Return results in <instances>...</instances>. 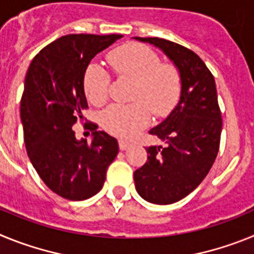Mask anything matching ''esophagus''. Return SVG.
Returning a JSON list of instances; mask_svg holds the SVG:
<instances>
[{
    "mask_svg": "<svg viewBox=\"0 0 254 254\" xmlns=\"http://www.w3.org/2000/svg\"><path fill=\"white\" fill-rule=\"evenodd\" d=\"M118 145H120L121 150H126V149H128V147L131 146V142H128L127 140H122V138H121V140L118 141Z\"/></svg>",
    "mask_w": 254,
    "mask_h": 254,
    "instance_id": "obj_1",
    "label": "esophagus"
}]
</instances>
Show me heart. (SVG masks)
<instances>
[{
    "label": "heart",
    "instance_id": "heart-1",
    "mask_svg": "<svg viewBox=\"0 0 254 254\" xmlns=\"http://www.w3.org/2000/svg\"><path fill=\"white\" fill-rule=\"evenodd\" d=\"M108 62L118 77L134 81L131 104H113L105 109L102 125L108 132L132 137L145 128L154 116L165 117L176 108L182 94V76L177 66L163 64L150 48L131 43L118 47L108 56ZM111 76L100 64L87 66L84 90L87 100L103 105L109 96Z\"/></svg>",
    "mask_w": 254,
    "mask_h": 254
}]
</instances>
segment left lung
<instances>
[{"label": "left lung", "mask_w": 254, "mask_h": 254, "mask_svg": "<svg viewBox=\"0 0 254 254\" xmlns=\"http://www.w3.org/2000/svg\"><path fill=\"white\" fill-rule=\"evenodd\" d=\"M134 39L160 48L182 76L179 103L167 120L150 129L165 145L147 147V161L133 173L134 186L143 199L169 205L198 187L217 156L223 118L216 84L193 51L161 38Z\"/></svg>", "instance_id": "left-lung-1"}]
</instances>
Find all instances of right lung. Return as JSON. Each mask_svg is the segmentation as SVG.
Returning a JSON list of instances; mask_svg holds the SVG:
<instances>
[{
	"mask_svg": "<svg viewBox=\"0 0 254 254\" xmlns=\"http://www.w3.org/2000/svg\"><path fill=\"white\" fill-rule=\"evenodd\" d=\"M121 34H69L52 42L31 61L20 104L24 142L33 167L47 187L71 201L102 190L118 142L98 125L85 123L93 141H78L72 126L87 109L84 75L90 61Z\"/></svg>",
	"mask_w": 254,
	"mask_h": 254,
	"instance_id": "add662e5",
	"label": "right lung"
}]
</instances>
